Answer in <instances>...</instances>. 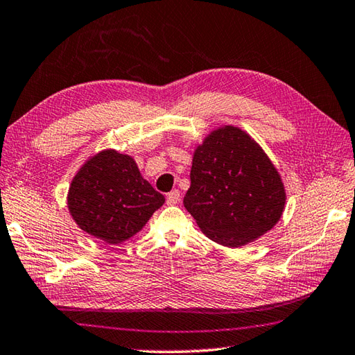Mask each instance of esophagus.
I'll return each instance as SVG.
<instances>
[{"mask_svg": "<svg viewBox=\"0 0 355 355\" xmlns=\"http://www.w3.org/2000/svg\"><path fill=\"white\" fill-rule=\"evenodd\" d=\"M180 200V193L179 190H173L167 194V204L168 205H176L178 202Z\"/></svg>", "mask_w": 355, "mask_h": 355, "instance_id": "esophagus-1", "label": "esophagus"}]
</instances>
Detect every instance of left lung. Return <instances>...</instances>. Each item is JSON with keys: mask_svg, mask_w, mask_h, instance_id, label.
Returning <instances> with one entry per match:
<instances>
[{"mask_svg": "<svg viewBox=\"0 0 355 355\" xmlns=\"http://www.w3.org/2000/svg\"><path fill=\"white\" fill-rule=\"evenodd\" d=\"M184 205L199 228L223 247L256 241L280 219L285 188L277 170L241 128L209 135L193 156Z\"/></svg>", "mask_w": 355, "mask_h": 355, "instance_id": "1", "label": "left lung"}]
</instances>
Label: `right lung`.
Here are the masks:
<instances>
[{
	"label": "right lung",
	"instance_id": "right-lung-1",
	"mask_svg": "<svg viewBox=\"0 0 355 355\" xmlns=\"http://www.w3.org/2000/svg\"><path fill=\"white\" fill-rule=\"evenodd\" d=\"M164 202V194L141 176L133 157L114 150L87 161L67 196L79 228L113 245L135 236Z\"/></svg>",
	"mask_w": 355,
	"mask_h": 355
}]
</instances>
